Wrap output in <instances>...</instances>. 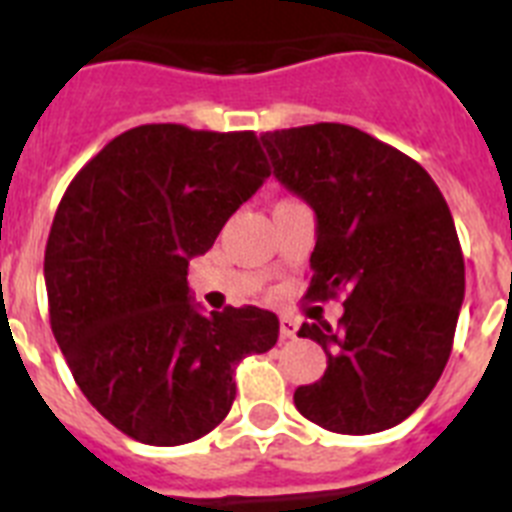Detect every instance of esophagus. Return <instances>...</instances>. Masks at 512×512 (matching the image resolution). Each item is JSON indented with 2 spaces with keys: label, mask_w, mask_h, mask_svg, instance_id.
Returning <instances> with one entry per match:
<instances>
[{
  "label": "esophagus",
  "mask_w": 512,
  "mask_h": 512,
  "mask_svg": "<svg viewBox=\"0 0 512 512\" xmlns=\"http://www.w3.org/2000/svg\"><path fill=\"white\" fill-rule=\"evenodd\" d=\"M295 334H298V323L287 316L279 318V339H282V342H287V339H295Z\"/></svg>",
  "instance_id": "obj_1"
}]
</instances>
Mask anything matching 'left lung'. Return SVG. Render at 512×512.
I'll use <instances>...</instances> for the list:
<instances>
[{"label": "left lung", "mask_w": 512, "mask_h": 512, "mask_svg": "<svg viewBox=\"0 0 512 512\" xmlns=\"http://www.w3.org/2000/svg\"><path fill=\"white\" fill-rule=\"evenodd\" d=\"M261 142L274 176L316 212L305 300L344 295L336 329L300 326L329 365L295 391V406L339 435L399 425L453 349L466 279L451 209L417 160L355 126H295Z\"/></svg>", "instance_id": "left-lung-1"}]
</instances>
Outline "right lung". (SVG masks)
<instances>
[{
    "instance_id": "obj_1",
    "label": "right lung",
    "mask_w": 512,
    "mask_h": 512,
    "mask_svg": "<svg viewBox=\"0 0 512 512\" xmlns=\"http://www.w3.org/2000/svg\"><path fill=\"white\" fill-rule=\"evenodd\" d=\"M272 176L253 131L144 124L72 178L48 233V318L87 401L144 445H183L220 425L235 368L277 344L256 305L202 316L189 261Z\"/></svg>"
}]
</instances>
